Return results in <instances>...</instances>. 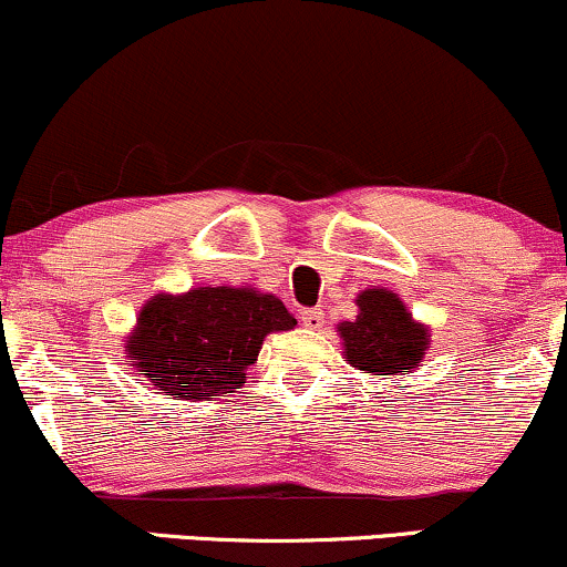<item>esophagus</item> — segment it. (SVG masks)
<instances>
[{
	"label": "esophagus",
	"instance_id": "1",
	"mask_svg": "<svg viewBox=\"0 0 567 567\" xmlns=\"http://www.w3.org/2000/svg\"><path fill=\"white\" fill-rule=\"evenodd\" d=\"M301 322L309 327V330H322V327L327 324V317L322 309H306V311H301Z\"/></svg>",
	"mask_w": 567,
	"mask_h": 567
}]
</instances>
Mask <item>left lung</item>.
<instances>
[{"instance_id":"left-lung-1","label":"left lung","mask_w":567,"mask_h":567,"mask_svg":"<svg viewBox=\"0 0 567 567\" xmlns=\"http://www.w3.org/2000/svg\"><path fill=\"white\" fill-rule=\"evenodd\" d=\"M357 319L340 322L343 359L367 374H412L431 349V327L417 322L399 292L367 288L357 296Z\"/></svg>"}]
</instances>
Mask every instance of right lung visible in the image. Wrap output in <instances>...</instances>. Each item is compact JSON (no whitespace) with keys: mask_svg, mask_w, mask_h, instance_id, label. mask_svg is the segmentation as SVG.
<instances>
[{"mask_svg":"<svg viewBox=\"0 0 567 567\" xmlns=\"http://www.w3.org/2000/svg\"><path fill=\"white\" fill-rule=\"evenodd\" d=\"M296 324L277 296L245 285L155 292L136 313L124 351L155 391L176 401H203L235 393L264 338Z\"/></svg>","mask_w":567,"mask_h":567,"instance_id":"right-lung-1","label":"right lung"}]
</instances>
